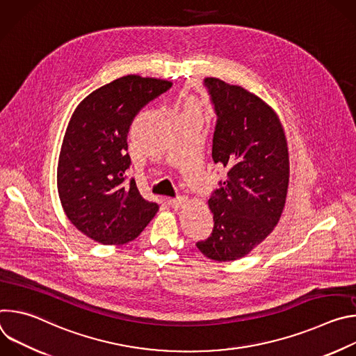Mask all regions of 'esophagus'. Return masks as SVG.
<instances>
[{
    "mask_svg": "<svg viewBox=\"0 0 356 356\" xmlns=\"http://www.w3.org/2000/svg\"><path fill=\"white\" fill-rule=\"evenodd\" d=\"M187 201H188L187 197H177V198H170V200H169V204H170L173 209L179 210V209L184 207V204H186Z\"/></svg>",
    "mask_w": 356,
    "mask_h": 356,
    "instance_id": "esophagus-1",
    "label": "esophagus"
}]
</instances>
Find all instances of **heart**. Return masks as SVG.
Here are the masks:
<instances>
[{
	"instance_id": "b5f03b06",
	"label": "heart",
	"mask_w": 356,
	"mask_h": 356,
	"mask_svg": "<svg viewBox=\"0 0 356 356\" xmlns=\"http://www.w3.org/2000/svg\"><path fill=\"white\" fill-rule=\"evenodd\" d=\"M181 117H193V118H198L201 120V110L200 106L195 103V101H187Z\"/></svg>"
}]
</instances>
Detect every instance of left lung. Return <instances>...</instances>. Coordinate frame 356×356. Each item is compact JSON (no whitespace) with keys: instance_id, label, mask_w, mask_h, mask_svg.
<instances>
[{"instance_id":"1","label":"left lung","mask_w":356,"mask_h":356,"mask_svg":"<svg viewBox=\"0 0 356 356\" xmlns=\"http://www.w3.org/2000/svg\"><path fill=\"white\" fill-rule=\"evenodd\" d=\"M217 114L213 161L227 169L209 200L214 229L197 242L216 262L236 261L277 225L286 204L290 161L284 128L262 98L216 77L204 80Z\"/></svg>"}]
</instances>
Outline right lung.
I'll list each match as a JSON object with an SVG mask.
<instances>
[{
	"label": "right lung",
	"mask_w": 356,
	"mask_h": 356,
	"mask_svg": "<svg viewBox=\"0 0 356 356\" xmlns=\"http://www.w3.org/2000/svg\"><path fill=\"white\" fill-rule=\"evenodd\" d=\"M172 81L128 74L94 90L76 107L58 163V191L70 222L104 245L134 241L159 210L127 181L129 127Z\"/></svg>",
	"instance_id": "obj_1"
}]
</instances>
